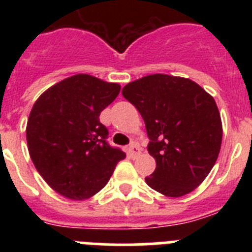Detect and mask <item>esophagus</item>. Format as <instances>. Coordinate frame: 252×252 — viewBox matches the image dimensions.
<instances>
[{"instance_id": "esophagus-1", "label": "esophagus", "mask_w": 252, "mask_h": 252, "mask_svg": "<svg viewBox=\"0 0 252 252\" xmlns=\"http://www.w3.org/2000/svg\"><path fill=\"white\" fill-rule=\"evenodd\" d=\"M128 154H130L131 158H136L141 154V149H140V146L136 145V144H132V145L128 148Z\"/></svg>"}]
</instances>
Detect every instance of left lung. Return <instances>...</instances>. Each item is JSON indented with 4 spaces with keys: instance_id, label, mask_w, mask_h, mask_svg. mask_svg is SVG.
<instances>
[{
    "instance_id": "left-lung-1",
    "label": "left lung",
    "mask_w": 252,
    "mask_h": 252,
    "mask_svg": "<svg viewBox=\"0 0 252 252\" xmlns=\"http://www.w3.org/2000/svg\"><path fill=\"white\" fill-rule=\"evenodd\" d=\"M122 94L144 119L157 161L146 184L166 197L193 192L221 150L222 121L212 95L188 78L159 73L126 84Z\"/></svg>"
}]
</instances>
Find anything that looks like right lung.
I'll return each mask as SVG.
<instances>
[{
    "instance_id": "obj_1",
    "label": "right lung",
    "mask_w": 252,
    "mask_h": 252,
    "mask_svg": "<svg viewBox=\"0 0 252 252\" xmlns=\"http://www.w3.org/2000/svg\"><path fill=\"white\" fill-rule=\"evenodd\" d=\"M121 86L75 74L51 86L32 106L26 126L30 158L48 186L83 201L107 184L126 154L107 144L99 115Z\"/></svg>"
}]
</instances>
